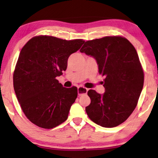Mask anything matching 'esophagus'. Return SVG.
Returning <instances> with one entry per match:
<instances>
[{"mask_svg": "<svg viewBox=\"0 0 158 158\" xmlns=\"http://www.w3.org/2000/svg\"><path fill=\"white\" fill-rule=\"evenodd\" d=\"M88 90V88H85V87H79V88H78V94H79V96H81L83 95V94H86Z\"/></svg>", "mask_w": 158, "mask_h": 158, "instance_id": "34e87169", "label": "esophagus"}]
</instances>
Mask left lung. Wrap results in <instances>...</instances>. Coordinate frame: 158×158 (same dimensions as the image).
Returning a JSON list of instances; mask_svg holds the SVG:
<instances>
[{
    "mask_svg": "<svg viewBox=\"0 0 158 158\" xmlns=\"http://www.w3.org/2000/svg\"><path fill=\"white\" fill-rule=\"evenodd\" d=\"M81 52L94 57L99 73L104 76L102 95L89 90L88 117L105 128L116 127L126 120L137 106L144 82V72L135 47L119 35L87 41Z\"/></svg>",
    "mask_w": 158,
    "mask_h": 158,
    "instance_id": "1",
    "label": "left lung"
}]
</instances>
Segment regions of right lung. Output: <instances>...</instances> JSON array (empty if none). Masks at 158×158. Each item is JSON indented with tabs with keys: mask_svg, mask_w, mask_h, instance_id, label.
I'll use <instances>...</instances> for the list:
<instances>
[{
	"mask_svg": "<svg viewBox=\"0 0 158 158\" xmlns=\"http://www.w3.org/2000/svg\"><path fill=\"white\" fill-rule=\"evenodd\" d=\"M84 42L37 35L21 49L13 73L14 90L27 118L40 128H55L68 119L77 88H63L56 77Z\"/></svg>",
	"mask_w": 158,
	"mask_h": 158,
	"instance_id": "1",
	"label": "right lung"
}]
</instances>
